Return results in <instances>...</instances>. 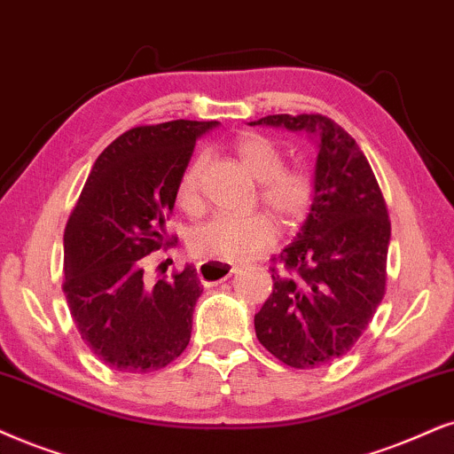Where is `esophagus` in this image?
I'll use <instances>...</instances> for the list:
<instances>
[{
	"instance_id": "esophagus-1",
	"label": "esophagus",
	"mask_w": 454,
	"mask_h": 454,
	"mask_svg": "<svg viewBox=\"0 0 454 454\" xmlns=\"http://www.w3.org/2000/svg\"><path fill=\"white\" fill-rule=\"evenodd\" d=\"M234 272H237V266H234V263H226V262H200L197 266L199 280L205 286L222 283V280L231 278Z\"/></svg>"
}]
</instances>
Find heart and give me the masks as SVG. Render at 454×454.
Listing matches in <instances>:
<instances>
[{
  "label": "heart",
  "instance_id": "obj_1",
  "mask_svg": "<svg viewBox=\"0 0 454 454\" xmlns=\"http://www.w3.org/2000/svg\"><path fill=\"white\" fill-rule=\"evenodd\" d=\"M234 153L247 174L260 182V200L283 223L295 226L306 217L314 199V177L303 168H285V154L268 137L247 134L239 137ZM205 157H197L177 182V205L188 214H199L200 180ZM277 239V228L263 214L215 215L191 234V251L203 260H247L262 254Z\"/></svg>",
  "mask_w": 454,
  "mask_h": 454
}]
</instances>
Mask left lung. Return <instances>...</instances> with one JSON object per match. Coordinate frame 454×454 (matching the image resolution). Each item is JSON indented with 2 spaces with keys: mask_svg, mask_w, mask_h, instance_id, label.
Instances as JSON below:
<instances>
[{
  "mask_svg": "<svg viewBox=\"0 0 454 454\" xmlns=\"http://www.w3.org/2000/svg\"><path fill=\"white\" fill-rule=\"evenodd\" d=\"M249 125L317 137L309 214L272 257V294L255 314V335L270 354L317 369L354 348L386 295V200L354 137L325 114H268Z\"/></svg>",
  "mask_w": 454,
  "mask_h": 454,
  "instance_id": "1",
  "label": "left lung"
}]
</instances>
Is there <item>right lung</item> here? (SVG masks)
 Masks as SVG:
<instances>
[{
    "mask_svg": "<svg viewBox=\"0 0 454 454\" xmlns=\"http://www.w3.org/2000/svg\"><path fill=\"white\" fill-rule=\"evenodd\" d=\"M215 125L177 119L125 131L96 159L68 217L62 291L82 340L114 371H159L191 341L203 294L197 270L151 286L145 257L169 243L177 182L194 142Z\"/></svg>",
    "mask_w": 454,
    "mask_h": 454,
    "instance_id": "1",
    "label": "right lung"
}]
</instances>
